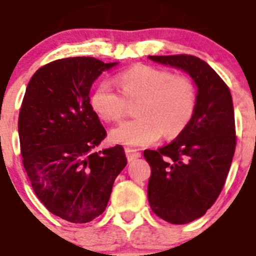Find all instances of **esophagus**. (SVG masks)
I'll use <instances>...</instances> for the list:
<instances>
[{
  "mask_svg": "<svg viewBox=\"0 0 256 256\" xmlns=\"http://www.w3.org/2000/svg\"><path fill=\"white\" fill-rule=\"evenodd\" d=\"M125 152H126V158H128V161H134V160H136V158H138L141 156V154L138 152V150H135V148H126Z\"/></svg>",
  "mask_w": 256,
  "mask_h": 256,
  "instance_id": "obj_1",
  "label": "esophagus"
}]
</instances>
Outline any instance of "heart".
Wrapping results in <instances>:
<instances>
[{"label":"heart","mask_w":256,"mask_h":256,"mask_svg":"<svg viewBox=\"0 0 256 256\" xmlns=\"http://www.w3.org/2000/svg\"><path fill=\"white\" fill-rule=\"evenodd\" d=\"M118 91L108 81H101L90 96L94 112L104 121H118L125 115L128 102L138 101L135 120L112 128L114 142L148 146L161 135L171 138L182 132L195 115L198 92L186 76L148 65H136L116 76Z\"/></svg>","instance_id":"b5f03b06"}]
</instances>
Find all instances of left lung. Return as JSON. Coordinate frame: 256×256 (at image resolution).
<instances>
[{"label": "left lung", "instance_id": "left-lung-1", "mask_svg": "<svg viewBox=\"0 0 256 256\" xmlns=\"http://www.w3.org/2000/svg\"><path fill=\"white\" fill-rule=\"evenodd\" d=\"M182 70L198 88V106L188 128L158 150H145L151 166L148 199L151 210L171 224L199 219L220 195L236 145L232 94L219 75L190 54L148 56Z\"/></svg>", "mask_w": 256, "mask_h": 256}]
</instances>
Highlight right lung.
<instances>
[{
  "label": "right lung",
  "instance_id": "right-lung-1",
  "mask_svg": "<svg viewBox=\"0 0 256 256\" xmlns=\"http://www.w3.org/2000/svg\"><path fill=\"white\" fill-rule=\"evenodd\" d=\"M118 62L56 60L34 72L18 116L24 168L50 212L75 224L105 212L115 178L128 164L121 145L95 152L106 130L90 105L96 78Z\"/></svg>",
  "mask_w": 256,
  "mask_h": 256
}]
</instances>
